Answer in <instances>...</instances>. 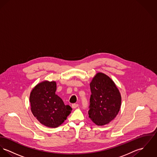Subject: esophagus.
Returning a JSON list of instances; mask_svg holds the SVG:
<instances>
[{
    "mask_svg": "<svg viewBox=\"0 0 157 157\" xmlns=\"http://www.w3.org/2000/svg\"><path fill=\"white\" fill-rule=\"evenodd\" d=\"M78 106V104H72V109H75V108H77Z\"/></svg>",
    "mask_w": 157,
    "mask_h": 157,
    "instance_id": "34e87169",
    "label": "esophagus"
}]
</instances>
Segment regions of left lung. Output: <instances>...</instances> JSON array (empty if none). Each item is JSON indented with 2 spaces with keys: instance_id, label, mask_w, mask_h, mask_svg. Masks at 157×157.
I'll return each instance as SVG.
<instances>
[{
  "instance_id": "1",
  "label": "left lung",
  "mask_w": 157,
  "mask_h": 157,
  "mask_svg": "<svg viewBox=\"0 0 157 157\" xmlns=\"http://www.w3.org/2000/svg\"><path fill=\"white\" fill-rule=\"evenodd\" d=\"M89 117L97 125L112 121L119 113L121 105L120 92L112 80L102 73H98L90 83Z\"/></svg>"
}]
</instances>
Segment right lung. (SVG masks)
<instances>
[{
  "label": "right lung",
  "mask_w": 157,
  "mask_h": 157,
  "mask_svg": "<svg viewBox=\"0 0 157 157\" xmlns=\"http://www.w3.org/2000/svg\"><path fill=\"white\" fill-rule=\"evenodd\" d=\"M56 83L47 81L36 86L30 95L31 111L43 125L51 128L60 125L70 114L72 108L65 105L56 95Z\"/></svg>",
  "instance_id": "add662e5"
}]
</instances>
